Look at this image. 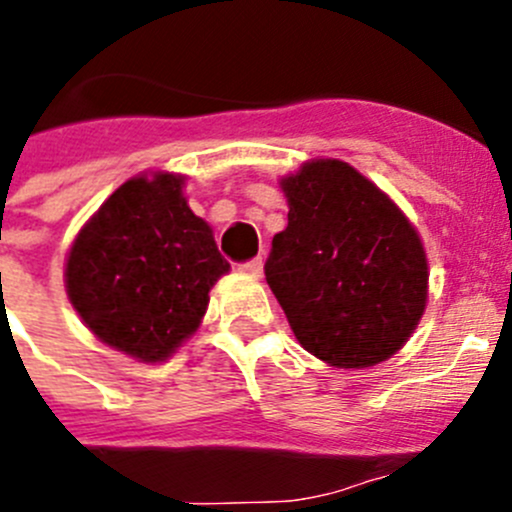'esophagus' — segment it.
<instances>
[{"label": "esophagus", "instance_id": "esophagus-1", "mask_svg": "<svg viewBox=\"0 0 512 512\" xmlns=\"http://www.w3.org/2000/svg\"><path fill=\"white\" fill-rule=\"evenodd\" d=\"M262 265H265V262H262V257H255V260L245 262V265H242V270H245L247 275H252V278H260Z\"/></svg>", "mask_w": 512, "mask_h": 512}]
</instances>
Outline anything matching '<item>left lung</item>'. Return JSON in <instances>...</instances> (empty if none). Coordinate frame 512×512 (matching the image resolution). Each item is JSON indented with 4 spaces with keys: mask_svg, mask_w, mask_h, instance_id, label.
I'll return each instance as SVG.
<instances>
[{
    "mask_svg": "<svg viewBox=\"0 0 512 512\" xmlns=\"http://www.w3.org/2000/svg\"><path fill=\"white\" fill-rule=\"evenodd\" d=\"M288 227L265 278L300 346L336 369L394 356L427 305V255L404 212L364 174L313 159L280 179Z\"/></svg>",
    "mask_w": 512,
    "mask_h": 512,
    "instance_id": "obj_1",
    "label": "left lung"
}]
</instances>
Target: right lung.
<instances>
[{"instance_id": "1", "label": "right lung", "mask_w": 512, "mask_h": 512, "mask_svg": "<svg viewBox=\"0 0 512 512\" xmlns=\"http://www.w3.org/2000/svg\"><path fill=\"white\" fill-rule=\"evenodd\" d=\"M184 176L156 171L118 186L85 222L65 290L85 326L143 364L166 361L197 331L229 262L186 204Z\"/></svg>"}]
</instances>
